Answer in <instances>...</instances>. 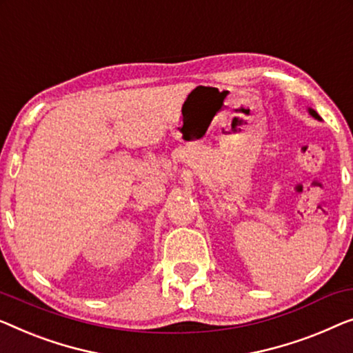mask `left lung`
Instances as JSON below:
<instances>
[{
	"mask_svg": "<svg viewBox=\"0 0 353 353\" xmlns=\"http://www.w3.org/2000/svg\"><path fill=\"white\" fill-rule=\"evenodd\" d=\"M309 113H310V114H312V116H314V117H315V119H320V116H319V114H316V113H315V111H314V110H309Z\"/></svg>",
	"mask_w": 353,
	"mask_h": 353,
	"instance_id": "1",
	"label": "left lung"
}]
</instances>
